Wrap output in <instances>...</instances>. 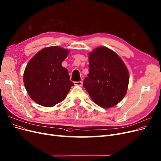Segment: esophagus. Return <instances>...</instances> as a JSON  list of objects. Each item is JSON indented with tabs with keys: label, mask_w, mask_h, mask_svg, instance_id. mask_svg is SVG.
<instances>
[{
	"label": "esophagus",
	"mask_w": 161,
	"mask_h": 161,
	"mask_svg": "<svg viewBox=\"0 0 161 161\" xmlns=\"http://www.w3.org/2000/svg\"><path fill=\"white\" fill-rule=\"evenodd\" d=\"M74 84L76 86H81L82 85V81H78V82L75 81V82H74Z\"/></svg>",
	"instance_id": "34e87169"
}]
</instances>
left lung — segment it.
<instances>
[{"label": "left lung", "mask_w": 161, "mask_h": 161, "mask_svg": "<svg viewBox=\"0 0 161 161\" xmlns=\"http://www.w3.org/2000/svg\"><path fill=\"white\" fill-rule=\"evenodd\" d=\"M89 73L83 86L98 106L108 108L123 99L128 88L129 71L122 59L112 50L100 47L88 56Z\"/></svg>", "instance_id": "1"}]
</instances>
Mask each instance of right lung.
<instances>
[{"instance_id":"add662e5","label":"right lung","mask_w":161,"mask_h":161,"mask_svg":"<svg viewBox=\"0 0 161 161\" xmlns=\"http://www.w3.org/2000/svg\"><path fill=\"white\" fill-rule=\"evenodd\" d=\"M69 51L60 47L42 49L27 64L23 80L27 92L37 104L52 107L62 102L73 82L62 66Z\"/></svg>"}]
</instances>
